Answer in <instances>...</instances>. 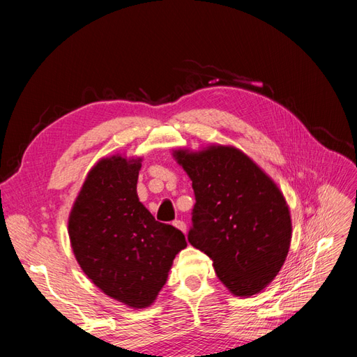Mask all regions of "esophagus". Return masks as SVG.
<instances>
[{"label": "esophagus", "mask_w": 357, "mask_h": 357, "mask_svg": "<svg viewBox=\"0 0 357 357\" xmlns=\"http://www.w3.org/2000/svg\"><path fill=\"white\" fill-rule=\"evenodd\" d=\"M172 225H174L176 228H177V229H180L181 232H185V234H186V223L183 222V220H174V223H172Z\"/></svg>", "instance_id": "1"}]
</instances>
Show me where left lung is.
Here are the masks:
<instances>
[{
	"label": "left lung",
	"mask_w": 357,
	"mask_h": 357,
	"mask_svg": "<svg viewBox=\"0 0 357 357\" xmlns=\"http://www.w3.org/2000/svg\"><path fill=\"white\" fill-rule=\"evenodd\" d=\"M176 159L190 177L197 201L189 243L211 259L234 295L261 291L278 274L290 245V214L282 192L234 147L177 150Z\"/></svg>",
	"instance_id": "8db88e82"
}]
</instances>
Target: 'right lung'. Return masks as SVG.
I'll return each instance as SVG.
<instances>
[{"instance_id": "obj_1", "label": "right lung", "mask_w": 357, "mask_h": 357, "mask_svg": "<svg viewBox=\"0 0 357 357\" xmlns=\"http://www.w3.org/2000/svg\"><path fill=\"white\" fill-rule=\"evenodd\" d=\"M138 160L102 159L86 178L70 214L73 252L93 284L123 304L149 307L167 282L186 238L158 222L137 195Z\"/></svg>"}]
</instances>
